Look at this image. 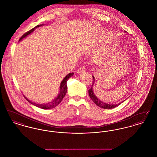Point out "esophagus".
I'll return each instance as SVG.
<instances>
[{
	"label": "esophagus",
	"instance_id": "34e87169",
	"mask_svg": "<svg viewBox=\"0 0 157 157\" xmlns=\"http://www.w3.org/2000/svg\"><path fill=\"white\" fill-rule=\"evenodd\" d=\"M85 67L84 66H82L81 67H79V68L78 69V74H80L82 72H85Z\"/></svg>",
	"mask_w": 157,
	"mask_h": 157
}]
</instances>
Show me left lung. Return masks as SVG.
<instances>
[{
	"instance_id": "left-lung-1",
	"label": "left lung",
	"mask_w": 157,
	"mask_h": 157,
	"mask_svg": "<svg viewBox=\"0 0 157 157\" xmlns=\"http://www.w3.org/2000/svg\"><path fill=\"white\" fill-rule=\"evenodd\" d=\"M125 32H126V31H125ZM93 77V83H92V86L90 88V90H88V94H89V95H90V99L92 100V101L97 105V106H98L99 107L101 108H103V109H112V108H114L115 107H117V106H118L119 105L122 104V102H124L125 101V100H124L123 101L121 102L120 103L117 104H107V103H105L104 102L101 101L100 99H99L97 97H96V95H95L94 92V90H93V87H94V85L95 84V77L94 76H92ZM130 97V96H129ZM127 98L126 99H127L128 98ZM125 99V100H126Z\"/></svg>"
}]
</instances>
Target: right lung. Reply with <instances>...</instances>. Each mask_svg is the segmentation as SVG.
Segmentation results:
<instances>
[{"mask_svg":"<svg viewBox=\"0 0 157 157\" xmlns=\"http://www.w3.org/2000/svg\"><path fill=\"white\" fill-rule=\"evenodd\" d=\"M44 25H45L42 24V25H37L36 27H35L32 29H31L29 32H28L26 33H25L20 38L19 41V42L21 41L24 38H25L26 36H28L29 35H30V33H32L35 30V29H36V28H39V27L42 26ZM73 75H74L73 72L69 73L63 79V80L62 81V82L60 83V85L59 93L58 94V96L55 98L53 100H52V101H51V102H48L46 104H37V103L33 102L31 101L30 100L28 99V98H26V97H25V96L24 97L26 98V99H27V101L29 103H30L31 104L33 105L34 106L38 107V108H42V109H48L53 108L56 107V106H58V105L59 104L60 102L62 101L63 98L65 97V95H66V94L67 92V79L69 78H71V76H72Z\"/></svg>","mask_w":157,"mask_h":157,"instance_id":"right-lung-1","label":"right lung"}]
</instances>
